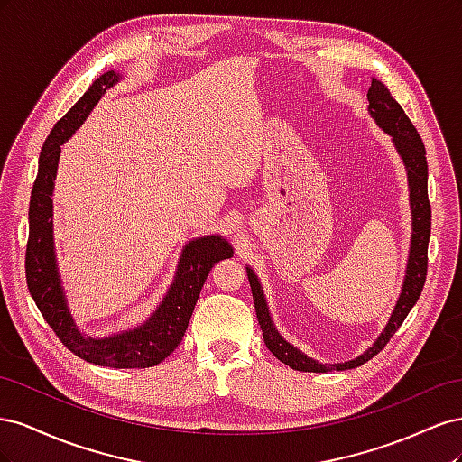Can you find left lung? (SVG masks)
<instances>
[{"label": "left lung", "instance_id": "obj_1", "mask_svg": "<svg viewBox=\"0 0 462 462\" xmlns=\"http://www.w3.org/2000/svg\"><path fill=\"white\" fill-rule=\"evenodd\" d=\"M368 111L374 117V121L393 138V144L399 152V156L407 167L409 177V189H411V212H412V236H411V250H409V262H407V275H404L402 289L399 300L391 314L385 329L382 331L380 337L368 348L366 353L360 356L341 362V365H321V362L309 358L304 353H300L297 346L287 343L282 335L277 333L268 302L263 299V291L258 282L256 273L246 268L250 289H253L254 309L258 324L262 328L263 343L270 348L272 355L279 358L283 365L291 366L292 370L300 372H331V370H351L356 366H362L365 362L374 358L382 348L393 337L395 331L401 328L404 318L409 316L411 309L416 304L418 297L424 289L426 273H428V243H430V231H431V208L428 200V162H426V148L420 134L414 129V125L404 114L402 107L397 104V100L385 85H382L377 79H372V87L368 90Z\"/></svg>", "mask_w": 462, "mask_h": 462}]
</instances>
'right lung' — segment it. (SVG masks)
Wrapping results in <instances>:
<instances>
[{"label":"right lung","instance_id":"add662e5","mask_svg":"<svg viewBox=\"0 0 462 462\" xmlns=\"http://www.w3.org/2000/svg\"><path fill=\"white\" fill-rule=\"evenodd\" d=\"M119 73L107 71L92 82L80 100L53 125L38 160V175L31 192L29 243H26V285L38 310L60 341L79 358L109 368H150L170 356L183 339L194 304L199 300L209 270L219 260L233 256V246L219 235L190 241L180 254L173 283L143 326L104 339L82 335L69 312L53 246V187L61 144L88 117L107 88L117 85Z\"/></svg>","mask_w":462,"mask_h":462}]
</instances>
